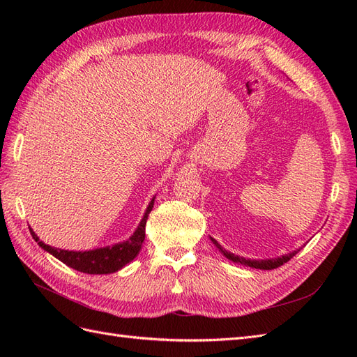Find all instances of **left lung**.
Masks as SVG:
<instances>
[{"instance_id":"1","label":"left lung","mask_w":357,"mask_h":357,"mask_svg":"<svg viewBox=\"0 0 357 357\" xmlns=\"http://www.w3.org/2000/svg\"><path fill=\"white\" fill-rule=\"evenodd\" d=\"M210 240H211V243H213L215 247L219 248V252H220L226 259H229V261H232V262H235V264H241V265L250 266V268H256V269H274V268L282 266L283 264H286L287 261H290V259L294 257V256L299 252V248H298V250H294V252H290V253L283 255V256H280V257H275V259H245V257H243V256H238V255H234V253L228 252V250H226V248H223L214 238H211V236H210Z\"/></svg>"}]
</instances>
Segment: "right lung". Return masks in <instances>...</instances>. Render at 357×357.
I'll return each mask as SVG.
<instances>
[{
  "label": "right lung",
  "mask_w": 357,
  "mask_h": 357,
  "mask_svg": "<svg viewBox=\"0 0 357 357\" xmlns=\"http://www.w3.org/2000/svg\"><path fill=\"white\" fill-rule=\"evenodd\" d=\"M155 197L149 202L142 222L137 226L135 232L129 236L128 240L122 243H116L113 245H105L100 248H93V250H84V252H75V250H63V248L52 247L49 244L43 243L37 234L31 231L32 238H34L43 250L55 256L62 264L75 269V271L86 273V274H112L122 269L129 262H132L138 256L139 250L146 236V222L150 211L153 208Z\"/></svg>",
  "instance_id": "right-lung-1"
}]
</instances>
